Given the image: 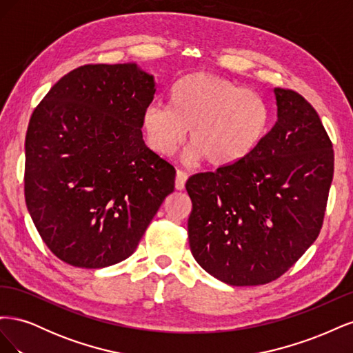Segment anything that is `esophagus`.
<instances>
[{
	"mask_svg": "<svg viewBox=\"0 0 353 353\" xmlns=\"http://www.w3.org/2000/svg\"><path fill=\"white\" fill-rule=\"evenodd\" d=\"M187 179H188V174L187 172H184V170H176V178H175V187H176V190H184Z\"/></svg>",
	"mask_w": 353,
	"mask_h": 353,
	"instance_id": "esophagus-1",
	"label": "esophagus"
}]
</instances>
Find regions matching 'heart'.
Here are the masks:
<instances>
[{"label":"heart","instance_id":"obj_1","mask_svg":"<svg viewBox=\"0 0 353 353\" xmlns=\"http://www.w3.org/2000/svg\"><path fill=\"white\" fill-rule=\"evenodd\" d=\"M271 113L261 95L230 79L190 73L174 83L168 105L143 112L145 140L160 156H172L190 131V157L232 166L250 157L270 131Z\"/></svg>","mask_w":353,"mask_h":353}]
</instances>
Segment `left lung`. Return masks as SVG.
<instances>
[{
    "label": "left lung",
    "mask_w": 353,
    "mask_h": 353,
    "mask_svg": "<svg viewBox=\"0 0 353 353\" xmlns=\"http://www.w3.org/2000/svg\"><path fill=\"white\" fill-rule=\"evenodd\" d=\"M276 122L250 157L196 174L188 241L203 270L230 285L281 276L323 227L334 172L333 144L301 94L274 88Z\"/></svg>",
    "instance_id": "1"
}]
</instances>
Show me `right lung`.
Returning <instances> with one entry per match:
<instances>
[{
  "label": "right lung",
  "mask_w": 353,
  "mask_h": 353,
  "mask_svg": "<svg viewBox=\"0 0 353 353\" xmlns=\"http://www.w3.org/2000/svg\"><path fill=\"white\" fill-rule=\"evenodd\" d=\"M153 74L135 63L65 74L30 116L25 199L41 239L78 268L122 262L175 187V168L143 140Z\"/></svg>",
  "instance_id": "right-lung-1"
}]
</instances>
